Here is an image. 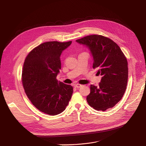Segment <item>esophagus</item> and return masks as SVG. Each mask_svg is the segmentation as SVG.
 <instances>
[{
  "instance_id": "esophagus-1",
  "label": "esophagus",
  "mask_w": 146,
  "mask_h": 146,
  "mask_svg": "<svg viewBox=\"0 0 146 146\" xmlns=\"http://www.w3.org/2000/svg\"><path fill=\"white\" fill-rule=\"evenodd\" d=\"M74 86L76 88H81L82 86V85H80V84H76V85H74Z\"/></svg>"
}]
</instances>
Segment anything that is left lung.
<instances>
[{
    "instance_id": "left-lung-1",
    "label": "left lung",
    "mask_w": 146,
    "mask_h": 146,
    "mask_svg": "<svg viewBox=\"0 0 146 146\" xmlns=\"http://www.w3.org/2000/svg\"><path fill=\"white\" fill-rule=\"evenodd\" d=\"M76 41L88 48L93 68L102 76L98 86L91 85L88 103L97 111L112 108L122 99L127 85L128 63L124 53L115 42L102 35H89Z\"/></svg>"
}]
</instances>
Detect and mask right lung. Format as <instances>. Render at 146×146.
<instances>
[{
  "instance_id": "right-lung-1",
  "label": "right lung",
  "mask_w": 146,
  "mask_h": 146,
  "mask_svg": "<svg viewBox=\"0 0 146 146\" xmlns=\"http://www.w3.org/2000/svg\"><path fill=\"white\" fill-rule=\"evenodd\" d=\"M72 42H44L28 54L23 66L22 81L28 98L38 110L50 115L63 112L72 98L73 87L56 79L60 56Z\"/></svg>"
}]
</instances>
